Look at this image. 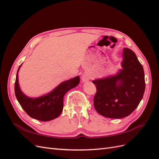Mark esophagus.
<instances>
[{"mask_svg":"<svg viewBox=\"0 0 159 159\" xmlns=\"http://www.w3.org/2000/svg\"><path fill=\"white\" fill-rule=\"evenodd\" d=\"M90 79V75L88 73H85L81 76V80L85 82V81H88Z\"/></svg>","mask_w":159,"mask_h":159,"instance_id":"obj_1","label":"esophagus"}]
</instances>
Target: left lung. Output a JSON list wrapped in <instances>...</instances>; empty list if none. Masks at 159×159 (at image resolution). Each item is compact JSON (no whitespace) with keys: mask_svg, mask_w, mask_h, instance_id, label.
Returning <instances> with one entry per match:
<instances>
[{"mask_svg":"<svg viewBox=\"0 0 159 159\" xmlns=\"http://www.w3.org/2000/svg\"><path fill=\"white\" fill-rule=\"evenodd\" d=\"M123 57V69L116 75L92 81L97 89L94 107L108 118L127 117L137 108L145 92V74L136 54L125 48Z\"/></svg>","mask_w":159,"mask_h":159,"instance_id":"8db88e82","label":"left lung"}]
</instances>
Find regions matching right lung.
I'll return each instance as SVG.
<instances>
[{
    "mask_svg": "<svg viewBox=\"0 0 159 159\" xmlns=\"http://www.w3.org/2000/svg\"><path fill=\"white\" fill-rule=\"evenodd\" d=\"M21 65L16 74L14 91L22 109L30 117L41 121H48L57 118L63 110L64 95L79 84L80 77L64 81L48 94L40 98H30L24 94L19 88L18 72Z\"/></svg>",
    "mask_w": 159,
    "mask_h": 159,
    "instance_id": "1",
    "label": "right lung"
}]
</instances>
